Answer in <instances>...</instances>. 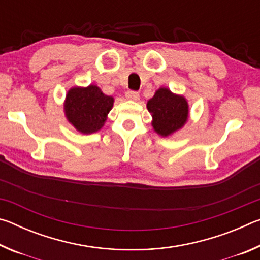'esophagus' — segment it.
Returning a JSON list of instances; mask_svg holds the SVG:
<instances>
[{"instance_id":"esophagus-1","label":"esophagus","mask_w":260,"mask_h":260,"mask_svg":"<svg viewBox=\"0 0 260 260\" xmlns=\"http://www.w3.org/2000/svg\"><path fill=\"white\" fill-rule=\"evenodd\" d=\"M126 99L136 102V101L140 100V94L136 93V91H133V90H128V91H126Z\"/></svg>"}]
</instances>
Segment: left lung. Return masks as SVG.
Instances as JSON below:
<instances>
[{
	"instance_id": "1",
	"label": "left lung",
	"mask_w": 260,
	"mask_h": 260,
	"mask_svg": "<svg viewBox=\"0 0 260 260\" xmlns=\"http://www.w3.org/2000/svg\"><path fill=\"white\" fill-rule=\"evenodd\" d=\"M147 109L151 113L153 131L162 138L177 133L187 124L189 118L187 99L167 87L158 88L147 102Z\"/></svg>"
}]
</instances>
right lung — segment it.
Returning <instances> with one entry per match:
<instances>
[{
    "label": "right lung",
    "instance_id": "right-lung-1",
    "mask_svg": "<svg viewBox=\"0 0 260 260\" xmlns=\"http://www.w3.org/2000/svg\"><path fill=\"white\" fill-rule=\"evenodd\" d=\"M114 99L105 95L96 85L70 88L64 101L67 120L81 134H93L102 129Z\"/></svg>",
    "mask_w": 260,
    "mask_h": 260
}]
</instances>
